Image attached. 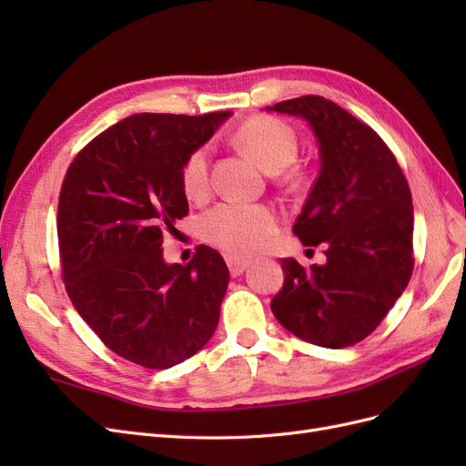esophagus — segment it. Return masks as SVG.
Wrapping results in <instances>:
<instances>
[{
    "instance_id": "34e87169",
    "label": "esophagus",
    "mask_w": 466,
    "mask_h": 466,
    "mask_svg": "<svg viewBox=\"0 0 466 466\" xmlns=\"http://www.w3.org/2000/svg\"><path fill=\"white\" fill-rule=\"evenodd\" d=\"M228 266H229L231 276H241L247 270L248 262L243 258H237V257H228Z\"/></svg>"
}]
</instances>
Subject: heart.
<instances>
[{"label":"heart","mask_w":466,"mask_h":466,"mask_svg":"<svg viewBox=\"0 0 466 466\" xmlns=\"http://www.w3.org/2000/svg\"><path fill=\"white\" fill-rule=\"evenodd\" d=\"M247 151L270 171L288 167L299 151V137L293 126L278 116H255L237 132ZM180 187L188 200L206 198L211 188L209 147L194 149L182 163ZM276 214L266 206L223 202L202 216L200 231L209 245L231 257H248L258 252L276 233Z\"/></svg>","instance_id":"1"}]
</instances>
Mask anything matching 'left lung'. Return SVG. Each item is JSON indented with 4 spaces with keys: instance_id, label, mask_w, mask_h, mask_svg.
I'll list each match as a JSON object with an SVG mask.
<instances>
[{
    "instance_id": "left-lung-1",
    "label": "left lung",
    "mask_w": 466,
    "mask_h": 466,
    "mask_svg": "<svg viewBox=\"0 0 466 466\" xmlns=\"http://www.w3.org/2000/svg\"><path fill=\"white\" fill-rule=\"evenodd\" d=\"M270 110L305 118L317 136L320 173L293 233L324 245L327 264L281 258L284 286L272 313L284 329L322 348L368 338L387 317L414 270L412 194L394 153L348 110L319 95Z\"/></svg>"
}]
</instances>
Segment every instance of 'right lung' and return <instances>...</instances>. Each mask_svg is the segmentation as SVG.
Wrapping results in <instances>:
<instances>
[{
	"mask_svg": "<svg viewBox=\"0 0 466 466\" xmlns=\"http://www.w3.org/2000/svg\"><path fill=\"white\" fill-rule=\"evenodd\" d=\"M231 112H142L98 134L69 165L58 202L66 291L101 342L147 370L188 360L216 332L229 270L218 250L165 264L163 237L188 216L180 168Z\"/></svg>",
	"mask_w": 466,
	"mask_h": 466,
	"instance_id": "1",
	"label": "right lung"
}]
</instances>
